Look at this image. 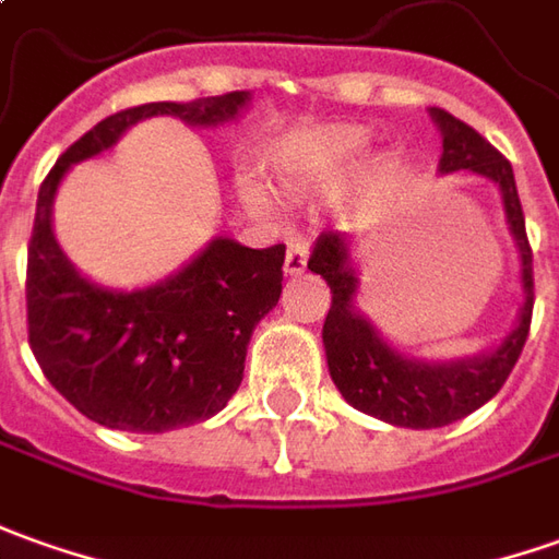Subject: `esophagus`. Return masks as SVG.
<instances>
[{
  "label": "esophagus",
  "instance_id": "obj_1",
  "mask_svg": "<svg viewBox=\"0 0 559 559\" xmlns=\"http://www.w3.org/2000/svg\"><path fill=\"white\" fill-rule=\"evenodd\" d=\"M309 265V241L306 238H290L287 257H284V272L287 275H302Z\"/></svg>",
  "mask_w": 559,
  "mask_h": 559
}]
</instances>
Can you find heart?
Here are the masks:
<instances>
[{
  "label": "heart",
  "instance_id": "b5f03b06",
  "mask_svg": "<svg viewBox=\"0 0 559 559\" xmlns=\"http://www.w3.org/2000/svg\"><path fill=\"white\" fill-rule=\"evenodd\" d=\"M370 136L355 124L306 128L284 140L275 155V177L287 195H302L311 186L343 177L364 158ZM257 199V195H253Z\"/></svg>",
  "mask_w": 559,
  "mask_h": 559
}]
</instances>
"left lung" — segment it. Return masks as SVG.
<instances>
[{"label":"left lung","mask_w":559,"mask_h":559,"mask_svg":"<svg viewBox=\"0 0 559 559\" xmlns=\"http://www.w3.org/2000/svg\"><path fill=\"white\" fill-rule=\"evenodd\" d=\"M443 136L440 174L474 170L502 189L508 229L520 248V281H523V309L518 328L504 336L499 348L465 360H423L391 348L373 324L355 311L358 278L348 260V238L340 231H324L309 257V269L328 281L333 302L324 321V352L336 389L360 413L376 416L397 428H440L480 409L496 397L504 379L511 376L520 352L530 336L533 321V248L526 238V219L520 207L518 183L511 162L471 124L431 106Z\"/></svg>","instance_id":"1"}]
</instances>
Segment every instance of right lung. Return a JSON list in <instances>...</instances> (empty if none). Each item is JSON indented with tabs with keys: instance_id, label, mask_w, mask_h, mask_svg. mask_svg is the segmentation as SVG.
<instances>
[{
	"instance_id": "right-lung-1",
	"label": "right lung",
	"mask_w": 559,
	"mask_h": 559,
	"mask_svg": "<svg viewBox=\"0 0 559 559\" xmlns=\"http://www.w3.org/2000/svg\"><path fill=\"white\" fill-rule=\"evenodd\" d=\"M250 91L189 104H143L97 121L57 158L39 186L26 250V330L45 379L91 423L116 431H174L204 423L241 385L253 328L278 306L284 245L253 250L214 238L177 275L119 294L91 284L51 229L63 174L119 143L152 116L211 128L231 121Z\"/></svg>"
}]
</instances>
